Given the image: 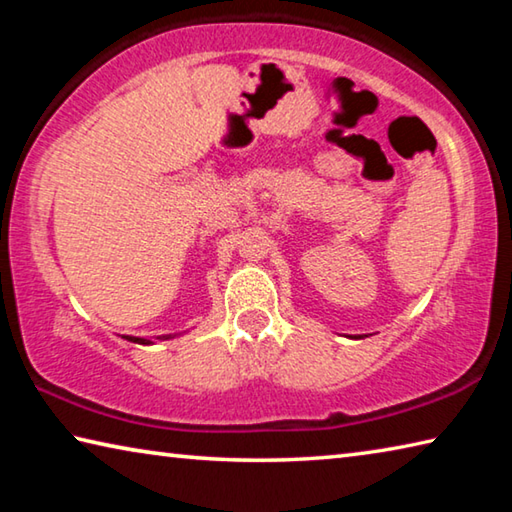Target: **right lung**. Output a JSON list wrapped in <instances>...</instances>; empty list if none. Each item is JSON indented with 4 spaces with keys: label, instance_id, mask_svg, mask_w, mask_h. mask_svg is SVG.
Wrapping results in <instances>:
<instances>
[{
    "label": "right lung",
    "instance_id": "right-lung-1",
    "mask_svg": "<svg viewBox=\"0 0 512 512\" xmlns=\"http://www.w3.org/2000/svg\"><path fill=\"white\" fill-rule=\"evenodd\" d=\"M171 334H167V336H158V339H169ZM133 341H137V343H151L149 339H144V336H133Z\"/></svg>",
    "mask_w": 512,
    "mask_h": 512
}]
</instances>
